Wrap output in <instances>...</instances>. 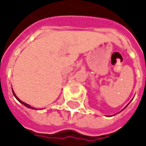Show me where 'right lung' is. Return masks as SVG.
I'll list each match as a JSON object with an SVG mask.
<instances>
[{
  "label": "right lung",
  "instance_id": "1",
  "mask_svg": "<svg viewBox=\"0 0 146 146\" xmlns=\"http://www.w3.org/2000/svg\"><path fill=\"white\" fill-rule=\"evenodd\" d=\"M13 95H14V96H15V97H16L17 100H18V101H19V102L21 103V104H24V105H25V106H26V107L30 108H32L30 107V105H29V104H25V103H24V102H22V101H21V100H19V99L17 98V96H16V95H15V93H14V92H13Z\"/></svg>",
  "mask_w": 146,
  "mask_h": 146
}]
</instances>
